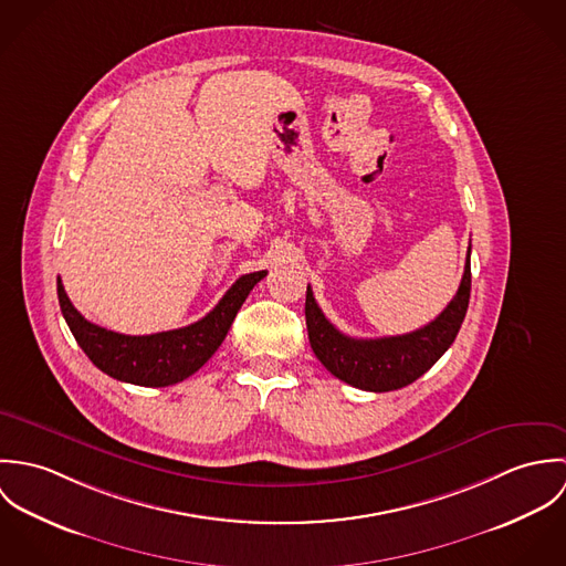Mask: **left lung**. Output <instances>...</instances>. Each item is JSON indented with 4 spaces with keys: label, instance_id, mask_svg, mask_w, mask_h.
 Returning <instances> with one entry per match:
<instances>
[{
    "label": "left lung",
    "instance_id": "8db88e82",
    "mask_svg": "<svg viewBox=\"0 0 566 566\" xmlns=\"http://www.w3.org/2000/svg\"><path fill=\"white\" fill-rule=\"evenodd\" d=\"M471 298V245L462 283L453 301L444 312L405 335H390L377 339H357L337 331L324 318L312 287L307 285L305 318L310 331V344L324 368L342 379L344 384L368 390L390 392L413 384L422 377L453 344L460 326L464 323Z\"/></svg>",
    "mask_w": 566,
    "mask_h": 566
}]
</instances>
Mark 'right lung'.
<instances>
[{"label":"right lung","mask_w":566,"mask_h":566,"mask_svg":"<svg viewBox=\"0 0 566 566\" xmlns=\"http://www.w3.org/2000/svg\"><path fill=\"white\" fill-rule=\"evenodd\" d=\"M268 272L240 276L222 301L198 323L153 335H124L88 323L56 281L61 312L86 357L108 377L133 386L165 388L200 370L224 342L250 290Z\"/></svg>","instance_id":"add662e5"}]
</instances>
